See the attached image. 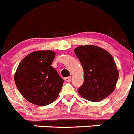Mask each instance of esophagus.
<instances>
[{
	"mask_svg": "<svg viewBox=\"0 0 134 134\" xmlns=\"http://www.w3.org/2000/svg\"><path fill=\"white\" fill-rule=\"evenodd\" d=\"M64 80H65V81L68 82H70L71 81V77H70V76H68V77H66V78H65Z\"/></svg>",
	"mask_w": 134,
	"mask_h": 134,
	"instance_id": "1",
	"label": "esophagus"
}]
</instances>
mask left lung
<instances>
[{
	"label": "left lung",
	"instance_id": "8db88e82",
	"mask_svg": "<svg viewBox=\"0 0 134 134\" xmlns=\"http://www.w3.org/2000/svg\"><path fill=\"white\" fill-rule=\"evenodd\" d=\"M74 53L85 73L83 84L78 89L82 97L97 102L113 93L119 72L112 55L105 49L91 45L79 46Z\"/></svg>",
	"mask_w": 134,
	"mask_h": 134
}]
</instances>
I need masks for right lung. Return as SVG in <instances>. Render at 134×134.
I'll return each mask as SVG.
<instances>
[{
    "label": "right lung",
    "instance_id": "obj_1",
    "mask_svg": "<svg viewBox=\"0 0 134 134\" xmlns=\"http://www.w3.org/2000/svg\"><path fill=\"white\" fill-rule=\"evenodd\" d=\"M55 52L37 51L25 57L15 75L16 88L29 102L45 106L58 97L64 80L51 64Z\"/></svg>",
    "mask_w": 134,
    "mask_h": 134
}]
</instances>
